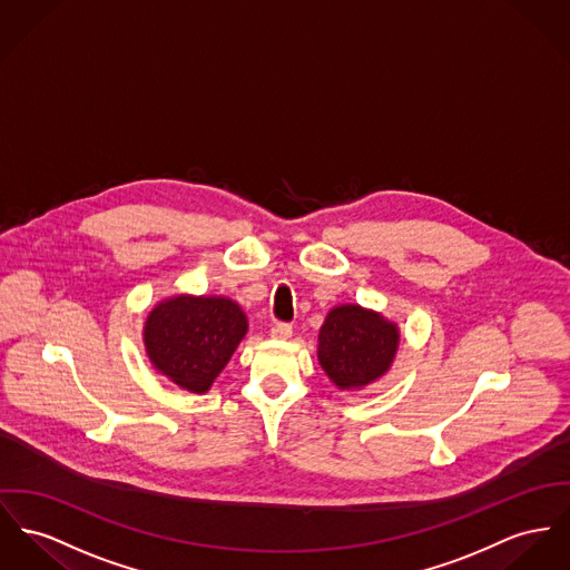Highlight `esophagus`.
I'll list each match as a JSON object with an SVG mask.
<instances>
[{
  "label": "esophagus",
  "instance_id": "obj_1",
  "mask_svg": "<svg viewBox=\"0 0 570 570\" xmlns=\"http://www.w3.org/2000/svg\"><path fill=\"white\" fill-rule=\"evenodd\" d=\"M269 335H272V340H276V342H287V340H292V335H294V328H292L289 324L281 322V324H274V326H272Z\"/></svg>",
  "mask_w": 570,
  "mask_h": 570
}]
</instances>
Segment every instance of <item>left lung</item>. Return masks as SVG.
<instances>
[{"mask_svg":"<svg viewBox=\"0 0 570 570\" xmlns=\"http://www.w3.org/2000/svg\"><path fill=\"white\" fill-rule=\"evenodd\" d=\"M400 350V326L374 308L337 304L317 335V361L340 391H361L382 379Z\"/></svg>","mask_w":570,"mask_h":570,"instance_id":"8db88e82","label":"left lung"}]
</instances>
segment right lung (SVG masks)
Returning <instances> with one entry per match:
<instances>
[{
	"instance_id": "add662e5",
	"label": "right lung",
	"mask_w": 570,
	"mask_h": 570,
	"mask_svg": "<svg viewBox=\"0 0 570 570\" xmlns=\"http://www.w3.org/2000/svg\"><path fill=\"white\" fill-rule=\"evenodd\" d=\"M248 333V317L227 296L175 294L153 306L142 326L157 374L203 395Z\"/></svg>"
}]
</instances>
